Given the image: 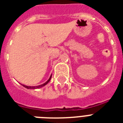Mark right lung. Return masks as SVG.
Returning a JSON list of instances; mask_svg holds the SVG:
<instances>
[{"label":"right lung","mask_w":123,"mask_h":123,"mask_svg":"<svg viewBox=\"0 0 123 123\" xmlns=\"http://www.w3.org/2000/svg\"><path fill=\"white\" fill-rule=\"evenodd\" d=\"M51 78H52V75H51V76L50 77L49 79H48V80L46 81L45 83H44V84H41V85H39V86H25V85H24V84H21L22 86H24V87L27 88V89H39V88H41L42 87H44V86H46V84L50 82Z\"/></svg>","instance_id":"obj_1"}]
</instances>
